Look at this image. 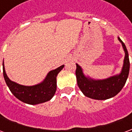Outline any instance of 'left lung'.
I'll return each instance as SVG.
<instances>
[{
	"mask_svg": "<svg viewBox=\"0 0 132 132\" xmlns=\"http://www.w3.org/2000/svg\"><path fill=\"white\" fill-rule=\"evenodd\" d=\"M122 43V47L125 52L124 63L122 71L119 74L103 79L95 80L87 77L83 73V70L76 63V76L77 78L78 86L85 96L95 100H107L115 96L121 91L127 81L129 72V59L127 49L124 42L118 37Z\"/></svg>",
	"mask_w": 132,
	"mask_h": 132,
	"instance_id": "1",
	"label": "left lung"
}]
</instances>
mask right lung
Here are the masks:
<instances>
[{"mask_svg": "<svg viewBox=\"0 0 132 132\" xmlns=\"http://www.w3.org/2000/svg\"><path fill=\"white\" fill-rule=\"evenodd\" d=\"M63 67L64 65H62L49 71L42 83L35 86H26L20 85L9 79L5 71L4 63L3 62V76L10 90L15 97L29 105H37L52 99L56 90V76Z\"/></svg>", "mask_w": 132, "mask_h": 132, "instance_id": "obj_1", "label": "right lung"}]
</instances>
